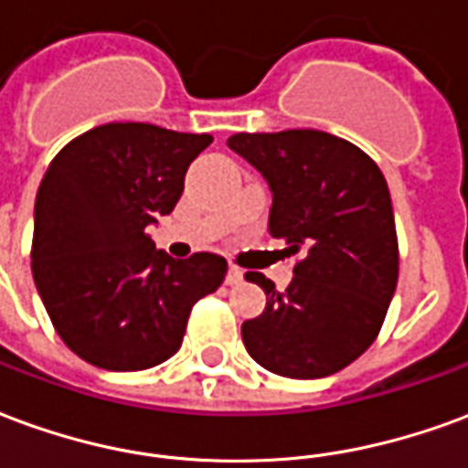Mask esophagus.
Masks as SVG:
<instances>
[{
  "label": "esophagus",
  "mask_w": 468,
  "mask_h": 468,
  "mask_svg": "<svg viewBox=\"0 0 468 468\" xmlns=\"http://www.w3.org/2000/svg\"><path fill=\"white\" fill-rule=\"evenodd\" d=\"M240 281H243V271H240V268H235V265H230V268H228V275H225V283L238 285Z\"/></svg>",
  "instance_id": "esophagus-1"
}]
</instances>
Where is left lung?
Masks as SVG:
<instances>
[{
    "instance_id": "8db88e82",
    "label": "left lung",
    "mask_w": 468,
    "mask_h": 468,
    "mask_svg": "<svg viewBox=\"0 0 468 468\" xmlns=\"http://www.w3.org/2000/svg\"><path fill=\"white\" fill-rule=\"evenodd\" d=\"M228 147L268 180L271 235L298 255L285 293L245 273L268 295L243 324L245 348L288 378L341 371L376 341L399 281L386 177L361 147L321 130L238 133Z\"/></svg>"
}]
</instances>
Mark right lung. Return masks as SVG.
<instances>
[{
    "label": "right lung",
    "mask_w": 468,
    "mask_h": 468,
    "mask_svg": "<svg viewBox=\"0 0 468 468\" xmlns=\"http://www.w3.org/2000/svg\"><path fill=\"white\" fill-rule=\"evenodd\" d=\"M213 143L147 122H110L67 143L35 203L32 275L59 338L105 371H144L183 344L193 305L215 293L225 258L175 261L144 228L173 213L185 173Z\"/></svg>",
    "instance_id": "obj_1"
}]
</instances>
